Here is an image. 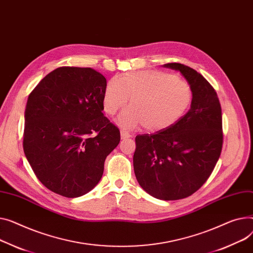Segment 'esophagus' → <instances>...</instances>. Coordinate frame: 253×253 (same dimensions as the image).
Instances as JSON below:
<instances>
[{
  "label": "esophagus",
  "mask_w": 253,
  "mask_h": 253,
  "mask_svg": "<svg viewBox=\"0 0 253 253\" xmlns=\"http://www.w3.org/2000/svg\"><path fill=\"white\" fill-rule=\"evenodd\" d=\"M120 133H121V138L122 139H127V138L131 137V134L126 130H121Z\"/></svg>",
  "instance_id": "esophagus-1"
}]
</instances>
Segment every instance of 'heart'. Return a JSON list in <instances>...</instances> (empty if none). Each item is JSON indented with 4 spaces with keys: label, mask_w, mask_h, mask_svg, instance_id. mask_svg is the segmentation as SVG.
Wrapping results in <instances>:
<instances>
[{
    "label": "heart",
    "mask_w": 253,
    "mask_h": 253,
    "mask_svg": "<svg viewBox=\"0 0 253 253\" xmlns=\"http://www.w3.org/2000/svg\"><path fill=\"white\" fill-rule=\"evenodd\" d=\"M130 107L117 118L124 128L160 132L174 126L187 112L192 99L189 84L170 73L158 70L128 72L112 78L104 90L103 109L109 116Z\"/></svg>",
    "instance_id": "1"
}]
</instances>
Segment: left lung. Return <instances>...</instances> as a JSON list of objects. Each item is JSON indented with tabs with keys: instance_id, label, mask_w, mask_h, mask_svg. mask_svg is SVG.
Returning <instances> with one entry per match:
<instances>
[{
	"instance_id": "8db88e82",
	"label": "left lung",
	"mask_w": 253,
	"mask_h": 253,
	"mask_svg": "<svg viewBox=\"0 0 253 253\" xmlns=\"http://www.w3.org/2000/svg\"><path fill=\"white\" fill-rule=\"evenodd\" d=\"M165 68L179 71L192 91L189 111L171 128L135 137L134 173L141 188L162 200H177L197 191L211 176L223 145L222 109L209 81L179 63Z\"/></svg>"
}]
</instances>
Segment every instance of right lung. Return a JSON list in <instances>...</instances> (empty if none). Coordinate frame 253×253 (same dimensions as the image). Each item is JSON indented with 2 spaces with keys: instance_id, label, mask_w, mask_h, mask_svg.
Segmentation results:
<instances>
[{
  "instance_id": "right-lung-1",
  "label": "right lung",
  "mask_w": 253,
  "mask_h": 253,
  "mask_svg": "<svg viewBox=\"0 0 253 253\" xmlns=\"http://www.w3.org/2000/svg\"><path fill=\"white\" fill-rule=\"evenodd\" d=\"M107 80L92 68L60 67L28 96L23 149L38 179L62 196L93 189L120 131L103 113Z\"/></svg>"
}]
</instances>
